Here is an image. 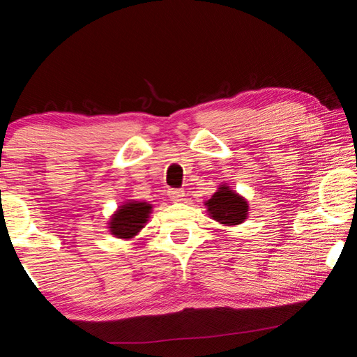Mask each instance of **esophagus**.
<instances>
[{
    "instance_id": "esophagus-1",
    "label": "esophagus",
    "mask_w": 357,
    "mask_h": 357,
    "mask_svg": "<svg viewBox=\"0 0 357 357\" xmlns=\"http://www.w3.org/2000/svg\"><path fill=\"white\" fill-rule=\"evenodd\" d=\"M168 197H170L172 202L179 203V202L184 200L185 193H184V190H181V189H170V190H168Z\"/></svg>"
}]
</instances>
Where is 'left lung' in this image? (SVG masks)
Here are the masks:
<instances>
[{
	"mask_svg": "<svg viewBox=\"0 0 357 357\" xmlns=\"http://www.w3.org/2000/svg\"><path fill=\"white\" fill-rule=\"evenodd\" d=\"M204 206L208 208V215L211 219L225 227L239 225L249 214V203L245 198L229 189L227 184H220L214 195L208 202H204Z\"/></svg>",
	"mask_w": 357,
	"mask_h": 357,
	"instance_id": "obj_1",
	"label": "left lung"
}]
</instances>
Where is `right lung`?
I'll return each mask as SVG.
<instances>
[{
    "mask_svg": "<svg viewBox=\"0 0 357 357\" xmlns=\"http://www.w3.org/2000/svg\"><path fill=\"white\" fill-rule=\"evenodd\" d=\"M151 211H153V204H149L148 202L128 200L123 203L108 220L110 234L126 241L135 238L148 223Z\"/></svg>",
    "mask_w": 357,
    "mask_h": 357,
    "instance_id": "add662e5",
    "label": "right lung"
}]
</instances>
